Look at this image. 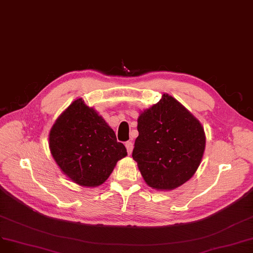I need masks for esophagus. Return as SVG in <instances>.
Wrapping results in <instances>:
<instances>
[{"label": "esophagus", "instance_id": "obj_1", "mask_svg": "<svg viewBox=\"0 0 253 253\" xmlns=\"http://www.w3.org/2000/svg\"><path fill=\"white\" fill-rule=\"evenodd\" d=\"M125 146H126V148H127V152H128V154H131L132 149H133V143H132L131 141H128V142H126Z\"/></svg>", "mask_w": 253, "mask_h": 253}]
</instances>
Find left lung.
Returning <instances> with one entry per match:
<instances>
[{
	"label": "left lung",
	"instance_id": "left-lung-1",
	"mask_svg": "<svg viewBox=\"0 0 253 253\" xmlns=\"http://www.w3.org/2000/svg\"><path fill=\"white\" fill-rule=\"evenodd\" d=\"M138 136L132 158L145 182L158 190H171L195 173L205 150V132L200 122L172 96L137 119Z\"/></svg>",
	"mask_w": 253,
	"mask_h": 253
}]
</instances>
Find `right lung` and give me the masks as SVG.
I'll return each instance as SVG.
<instances>
[{"instance_id":"right-lung-1","label":"right lung","mask_w":253,"mask_h":253,"mask_svg":"<svg viewBox=\"0 0 253 253\" xmlns=\"http://www.w3.org/2000/svg\"><path fill=\"white\" fill-rule=\"evenodd\" d=\"M49 148L63 172L86 187L103 184L117 162L127 156L115 131L82 99L73 102L55 121Z\"/></svg>"}]
</instances>
